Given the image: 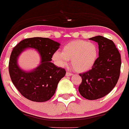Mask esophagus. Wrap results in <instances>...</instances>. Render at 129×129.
Wrapping results in <instances>:
<instances>
[{
  "mask_svg": "<svg viewBox=\"0 0 129 129\" xmlns=\"http://www.w3.org/2000/svg\"><path fill=\"white\" fill-rule=\"evenodd\" d=\"M66 75V76H71L73 75V74L71 73H69V72H67Z\"/></svg>",
  "mask_w": 129,
  "mask_h": 129,
  "instance_id": "esophagus-1",
  "label": "esophagus"
}]
</instances>
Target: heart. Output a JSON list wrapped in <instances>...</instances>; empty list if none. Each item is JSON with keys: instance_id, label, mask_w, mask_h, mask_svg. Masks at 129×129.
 <instances>
[{"instance_id": "b5f03b06", "label": "heart", "mask_w": 129, "mask_h": 129, "mask_svg": "<svg viewBox=\"0 0 129 129\" xmlns=\"http://www.w3.org/2000/svg\"><path fill=\"white\" fill-rule=\"evenodd\" d=\"M98 57V48L95 43L83 40L73 41L64 46L62 52L56 51L53 60L58 66L63 67L71 59L74 70L83 73L93 67Z\"/></svg>"}]
</instances>
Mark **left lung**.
<instances>
[{
	"label": "left lung",
	"mask_w": 129,
	"mask_h": 129,
	"mask_svg": "<svg viewBox=\"0 0 129 129\" xmlns=\"http://www.w3.org/2000/svg\"><path fill=\"white\" fill-rule=\"evenodd\" d=\"M98 43L99 57L91 70L80 74L82 82L79 93L88 100H96L108 95L118 82L121 56L115 43L101 36L90 38Z\"/></svg>",
	"instance_id": "left-lung-1"
}]
</instances>
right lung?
I'll use <instances>...</instances> for the list:
<instances>
[{"label":"right lung","mask_w":129,"mask_h":129,"mask_svg":"<svg viewBox=\"0 0 129 129\" xmlns=\"http://www.w3.org/2000/svg\"><path fill=\"white\" fill-rule=\"evenodd\" d=\"M60 46V43L49 38L32 37L23 39L13 48L9 63V74L15 87L25 98L43 103L55 94L58 83L66 73L64 69L51 62L53 55ZM28 48L37 50L41 61L36 68L25 71L19 67L17 60Z\"/></svg>","instance_id":"1"}]
</instances>
